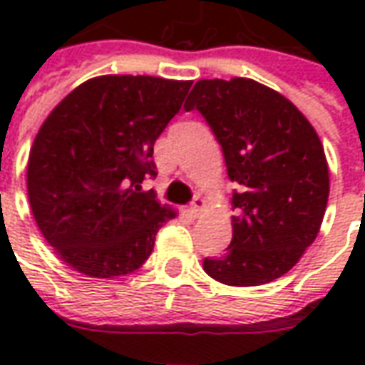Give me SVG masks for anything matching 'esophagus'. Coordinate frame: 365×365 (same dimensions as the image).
<instances>
[{
  "label": "esophagus",
  "instance_id": "34e87169",
  "mask_svg": "<svg viewBox=\"0 0 365 365\" xmlns=\"http://www.w3.org/2000/svg\"><path fill=\"white\" fill-rule=\"evenodd\" d=\"M205 207H207L205 199L199 197V195H197V197L193 199V203H191V207H190L191 215H193V217H199V215L205 211Z\"/></svg>",
  "mask_w": 365,
  "mask_h": 365
}]
</instances>
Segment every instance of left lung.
I'll list each match as a JSON object with an SVG mask.
<instances>
[{"label": "left lung", "instance_id": "1", "mask_svg": "<svg viewBox=\"0 0 365 365\" xmlns=\"http://www.w3.org/2000/svg\"><path fill=\"white\" fill-rule=\"evenodd\" d=\"M197 109L222 146L232 193V240L203 269L237 287L287 274L319 235L329 201L321 138L289 99L248 78L199 80L185 111Z\"/></svg>", "mask_w": 365, "mask_h": 365}]
</instances>
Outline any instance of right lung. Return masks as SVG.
Returning a JSON list of instances; mask_svg holds the SVG:
<instances>
[{
    "instance_id": "obj_1",
    "label": "right lung",
    "mask_w": 365,
    "mask_h": 365,
    "mask_svg": "<svg viewBox=\"0 0 365 365\" xmlns=\"http://www.w3.org/2000/svg\"><path fill=\"white\" fill-rule=\"evenodd\" d=\"M193 82L99 76L70 91L38 128L29 154L31 211L46 242L80 274L115 277L148 260L175 211L160 205L154 143Z\"/></svg>"
}]
</instances>
